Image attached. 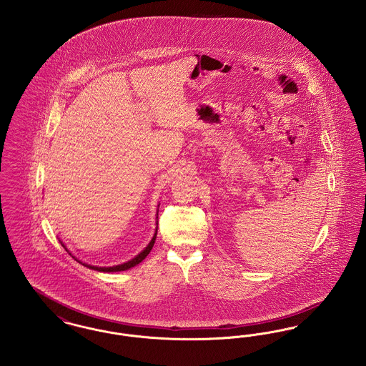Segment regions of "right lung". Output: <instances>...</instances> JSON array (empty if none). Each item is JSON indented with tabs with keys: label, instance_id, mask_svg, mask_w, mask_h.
<instances>
[{
	"label": "right lung",
	"instance_id": "obj_1",
	"mask_svg": "<svg viewBox=\"0 0 366 366\" xmlns=\"http://www.w3.org/2000/svg\"><path fill=\"white\" fill-rule=\"evenodd\" d=\"M157 232H155V234H154V237H152V240L149 242V244L139 252V255L136 257V258H133L132 261L126 262V263H123V264H117V266H111V267H99V266H92V264H85L87 266L89 269H93V270H97V272H104V273H109V272H122V270H127V269H130V267H133V266H136V264H139V262L144 261L145 258H147V255L151 252V249H152V247H154V244H155V240H157ZM64 247V245H63Z\"/></svg>",
	"mask_w": 366,
	"mask_h": 366
}]
</instances>
